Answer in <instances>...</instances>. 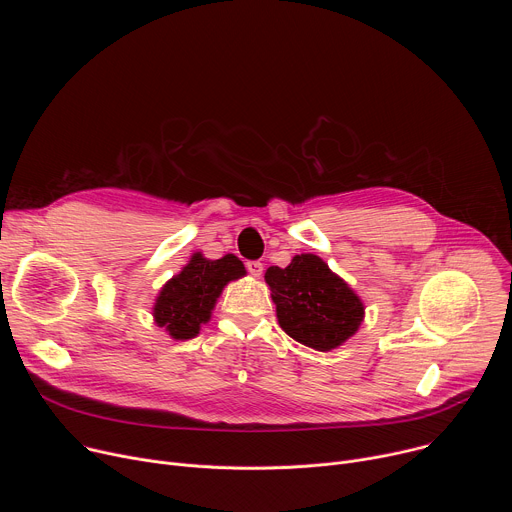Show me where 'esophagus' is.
Instances as JSON below:
<instances>
[{"label": "esophagus", "instance_id": "34e87169", "mask_svg": "<svg viewBox=\"0 0 512 512\" xmlns=\"http://www.w3.org/2000/svg\"><path fill=\"white\" fill-rule=\"evenodd\" d=\"M247 269H249V273H251L253 277H261V273H263V263H261V261H249V263H247Z\"/></svg>", "mask_w": 512, "mask_h": 512}]
</instances>
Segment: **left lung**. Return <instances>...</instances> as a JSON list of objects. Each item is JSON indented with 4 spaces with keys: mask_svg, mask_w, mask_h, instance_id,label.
Segmentation results:
<instances>
[{
    "mask_svg": "<svg viewBox=\"0 0 512 512\" xmlns=\"http://www.w3.org/2000/svg\"><path fill=\"white\" fill-rule=\"evenodd\" d=\"M265 283L281 330L308 348L330 352L354 336L364 320L356 291L314 253L296 255L283 269L269 267Z\"/></svg>",
    "mask_w": 512,
    "mask_h": 512,
    "instance_id": "8db88e82",
    "label": "left lung"
}]
</instances>
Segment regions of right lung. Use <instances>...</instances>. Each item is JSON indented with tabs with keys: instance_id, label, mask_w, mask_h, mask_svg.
<instances>
[{
	"instance_id": "add662e5",
	"label": "right lung",
	"mask_w": 512,
	"mask_h": 512,
	"mask_svg": "<svg viewBox=\"0 0 512 512\" xmlns=\"http://www.w3.org/2000/svg\"><path fill=\"white\" fill-rule=\"evenodd\" d=\"M243 261L229 253L221 259H208L200 251L192 253L188 263L172 275L156 296L152 316L156 326L164 328L172 340H190L210 322L212 310L225 285L245 277Z\"/></svg>"
}]
</instances>
